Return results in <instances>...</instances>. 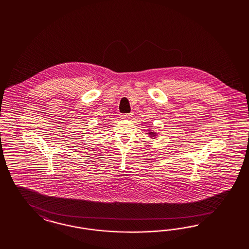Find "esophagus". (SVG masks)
<instances>
[{"mask_svg":"<svg viewBox=\"0 0 249 249\" xmlns=\"http://www.w3.org/2000/svg\"><path fill=\"white\" fill-rule=\"evenodd\" d=\"M131 115H132V113L125 114V115H121V119H127V118H129V117H130Z\"/></svg>","mask_w":249,"mask_h":249,"instance_id":"1","label":"esophagus"}]
</instances>
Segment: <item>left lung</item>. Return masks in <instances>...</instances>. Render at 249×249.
<instances>
[{
  "label": "left lung",
  "instance_id": "1",
  "mask_svg": "<svg viewBox=\"0 0 249 249\" xmlns=\"http://www.w3.org/2000/svg\"><path fill=\"white\" fill-rule=\"evenodd\" d=\"M149 134H150L151 137H154V136L156 135V133H154V132H149Z\"/></svg>",
  "mask_w": 249,
  "mask_h": 249
}]
</instances>
